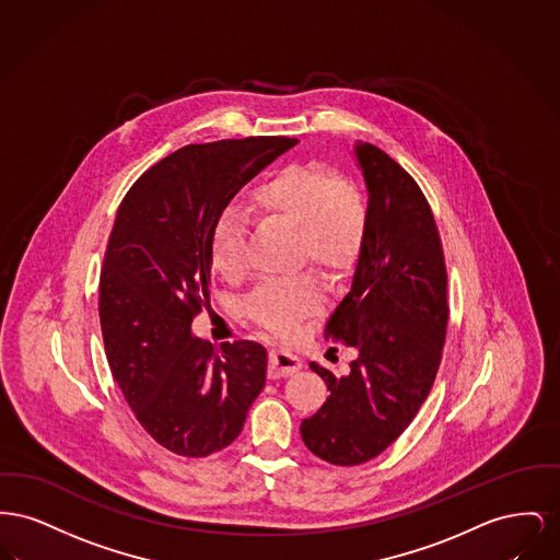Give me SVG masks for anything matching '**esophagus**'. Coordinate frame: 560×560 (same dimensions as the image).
Segmentation results:
<instances>
[{
    "label": "esophagus",
    "instance_id": "34e87169",
    "mask_svg": "<svg viewBox=\"0 0 560 560\" xmlns=\"http://www.w3.org/2000/svg\"><path fill=\"white\" fill-rule=\"evenodd\" d=\"M303 360L293 352L287 350H271L269 353V377L278 380V377H289L294 375L296 371H301Z\"/></svg>",
    "mask_w": 560,
    "mask_h": 560
}]
</instances>
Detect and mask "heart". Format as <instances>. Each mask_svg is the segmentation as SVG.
<instances>
[{"label":"heart","mask_w":560,"mask_h":560,"mask_svg":"<svg viewBox=\"0 0 560 560\" xmlns=\"http://www.w3.org/2000/svg\"><path fill=\"white\" fill-rule=\"evenodd\" d=\"M253 210L269 223L294 230V259L310 261L328 273L355 264L369 230V202L348 177L318 164H293L255 187ZM246 223L236 210H225L212 225L210 261L214 271L237 282L246 276ZM316 278L301 273L266 282L250 296L246 314L264 330L293 339L301 323L323 310Z\"/></svg>","instance_id":"heart-1"}]
</instances>
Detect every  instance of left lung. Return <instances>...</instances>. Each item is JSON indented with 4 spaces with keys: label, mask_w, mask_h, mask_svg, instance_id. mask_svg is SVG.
I'll return each instance as SVG.
<instances>
[{
    "label": "left lung",
    "mask_w": 560,
    "mask_h": 560,
    "mask_svg": "<svg viewBox=\"0 0 560 560\" xmlns=\"http://www.w3.org/2000/svg\"><path fill=\"white\" fill-rule=\"evenodd\" d=\"M353 153L369 189V230L326 337L358 355L346 375L310 362L330 396L301 421L305 446L332 466L371 462L409 428L436 380L448 323L441 236L425 196L382 149L358 143Z\"/></svg>",
    "instance_id": "obj_1"
}]
</instances>
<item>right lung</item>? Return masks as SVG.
Listing matches in <instances>:
<instances>
[{
    "mask_svg": "<svg viewBox=\"0 0 560 560\" xmlns=\"http://www.w3.org/2000/svg\"><path fill=\"white\" fill-rule=\"evenodd\" d=\"M299 141L248 137L180 148L128 189L98 287L105 353L128 407L149 436L183 457L236 441L266 385L255 341L196 339L210 301V234L237 191Z\"/></svg>",
    "mask_w": 560,
    "mask_h": 560,
    "instance_id": "right-lung-1",
    "label": "right lung"
}]
</instances>
